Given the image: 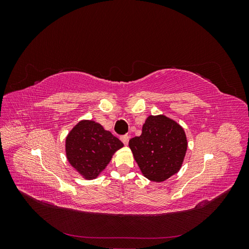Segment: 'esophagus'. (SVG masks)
<instances>
[{
    "mask_svg": "<svg viewBox=\"0 0 249 249\" xmlns=\"http://www.w3.org/2000/svg\"><path fill=\"white\" fill-rule=\"evenodd\" d=\"M129 139H130V137L127 136V135H123V136H120V140L124 142V145H126L127 143H129Z\"/></svg>",
    "mask_w": 249,
    "mask_h": 249,
    "instance_id": "34e87169",
    "label": "esophagus"
}]
</instances>
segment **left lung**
<instances>
[{"label":"left lung","mask_w":249,"mask_h":249,"mask_svg":"<svg viewBox=\"0 0 249 249\" xmlns=\"http://www.w3.org/2000/svg\"><path fill=\"white\" fill-rule=\"evenodd\" d=\"M143 175L153 182H163L177 173L187 150L183 127L164 115L148 116L142 134L129 141Z\"/></svg>","instance_id":"8db88e82"}]
</instances>
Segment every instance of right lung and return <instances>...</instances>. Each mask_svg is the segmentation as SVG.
Listing matches in <instances>:
<instances>
[{"instance_id": "right-lung-1", "label": "right lung", "mask_w": 249, "mask_h": 249, "mask_svg": "<svg viewBox=\"0 0 249 249\" xmlns=\"http://www.w3.org/2000/svg\"><path fill=\"white\" fill-rule=\"evenodd\" d=\"M124 144L94 122H80L66 138L70 163L86 178H94L107 166L112 155Z\"/></svg>"}]
</instances>
